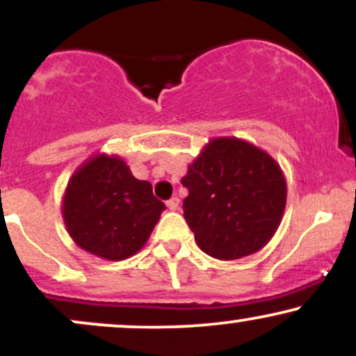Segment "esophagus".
Returning a JSON list of instances; mask_svg holds the SVG:
<instances>
[{
	"label": "esophagus",
	"mask_w": 356,
	"mask_h": 356,
	"mask_svg": "<svg viewBox=\"0 0 356 356\" xmlns=\"http://www.w3.org/2000/svg\"><path fill=\"white\" fill-rule=\"evenodd\" d=\"M179 197H172V199H169V201H167V207H169L170 211H175V209H179Z\"/></svg>",
	"instance_id": "esophagus-1"
}]
</instances>
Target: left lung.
<instances>
[{
    "mask_svg": "<svg viewBox=\"0 0 356 356\" xmlns=\"http://www.w3.org/2000/svg\"><path fill=\"white\" fill-rule=\"evenodd\" d=\"M184 218L197 246L216 259L254 254L271 241L286 207L275 159L238 137L211 138L187 167Z\"/></svg>",
    "mask_w": 356,
    "mask_h": 356,
    "instance_id": "8db88e82",
    "label": "left lung"
}]
</instances>
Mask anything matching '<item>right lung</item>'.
<instances>
[{
    "label": "right lung",
    "instance_id": "obj_1",
    "mask_svg": "<svg viewBox=\"0 0 356 356\" xmlns=\"http://www.w3.org/2000/svg\"><path fill=\"white\" fill-rule=\"evenodd\" d=\"M164 209L152 184L138 181L124 159L107 154H95L73 172L61 202L75 244L108 261L140 251Z\"/></svg>",
    "mask_w": 356,
    "mask_h": 356
}]
</instances>
